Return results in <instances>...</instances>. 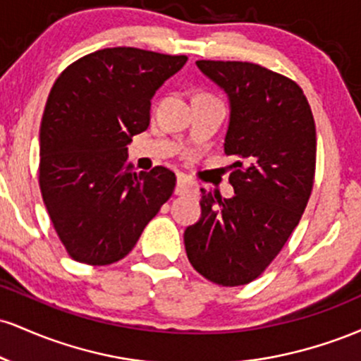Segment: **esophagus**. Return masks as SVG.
<instances>
[{
    "label": "esophagus",
    "mask_w": 361,
    "mask_h": 361,
    "mask_svg": "<svg viewBox=\"0 0 361 361\" xmlns=\"http://www.w3.org/2000/svg\"><path fill=\"white\" fill-rule=\"evenodd\" d=\"M195 192H197V186H195V183H192L190 180H186L185 176H178L176 188H175L176 195H192Z\"/></svg>",
    "instance_id": "1"
}]
</instances>
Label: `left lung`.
<instances>
[{
	"label": "left lung",
	"instance_id": "obj_1",
	"mask_svg": "<svg viewBox=\"0 0 361 361\" xmlns=\"http://www.w3.org/2000/svg\"><path fill=\"white\" fill-rule=\"evenodd\" d=\"M229 97L224 151L234 156L233 198L202 188V217L185 231L192 267L222 287L267 270L307 207L316 173V123L295 81L259 64L197 61Z\"/></svg>",
	"mask_w": 361,
	"mask_h": 361
}]
</instances>
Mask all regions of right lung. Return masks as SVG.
Segmentation results:
<instances>
[{
	"mask_svg": "<svg viewBox=\"0 0 361 361\" xmlns=\"http://www.w3.org/2000/svg\"><path fill=\"white\" fill-rule=\"evenodd\" d=\"M186 56L135 47L81 57L54 82L40 123L39 183L66 251L110 264L139 241L176 185L164 166L135 173L127 144L149 127L154 93Z\"/></svg>",
	"mask_w": 361,
	"mask_h": 361,
	"instance_id": "right-lung-1",
	"label": "right lung"
}]
</instances>
